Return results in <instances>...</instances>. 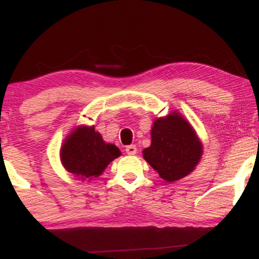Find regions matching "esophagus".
Masks as SVG:
<instances>
[{"label": "esophagus", "mask_w": 259, "mask_h": 259, "mask_svg": "<svg viewBox=\"0 0 259 259\" xmlns=\"http://www.w3.org/2000/svg\"><path fill=\"white\" fill-rule=\"evenodd\" d=\"M125 152L127 154H136V152H138V148H136L135 145H130V146L125 147Z\"/></svg>", "instance_id": "34e87169"}]
</instances>
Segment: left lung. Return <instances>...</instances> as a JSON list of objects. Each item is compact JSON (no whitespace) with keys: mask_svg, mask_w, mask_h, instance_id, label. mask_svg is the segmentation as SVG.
<instances>
[{"mask_svg":"<svg viewBox=\"0 0 259 259\" xmlns=\"http://www.w3.org/2000/svg\"><path fill=\"white\" fill-rule=\"evenodd\" d=\"M152 142L144 150V158L168 183L191 173L202 154L197 135L179 113L154 120Z\"/></svg>","mask_w":259,"mask_h":259,"instance_id":"8db88e82","label":"left lung"}]
</instances>
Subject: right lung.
Here are the masks:
<instances>
[{
    "instance_id": "obj_1",
    "label": "right lung",
    "mask_w": 259,
    "mask_h": 259,
    "mask_svg": "<svg viewBox=\"0 0 259 259\" xmlns=\"http://www.w3.org/2000/svg\"><path fill=\"white\" fill-rule=\"evenodd\" d=\"M120 156L115 145L106 144L94 126L76 127L61 148L64 168L80 179L99 177L107 165Z\"/></svg>"
}]
</instances>
